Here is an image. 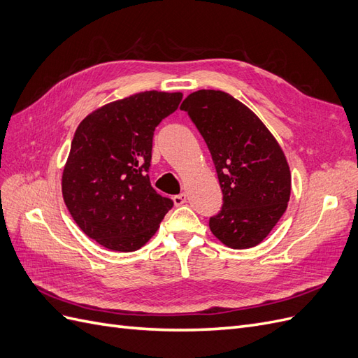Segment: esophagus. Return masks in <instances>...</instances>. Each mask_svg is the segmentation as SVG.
<instances>
[{"mask_svg": "<svg viewBox=\"0 0 358 358\" xmlns=\"http://www.w3.org/2000/svg\"><path fill=\"white\" fill-rule=\"evenodd\" d=\"M173 201H175L176 206L185 204L187 203V194L182 192V194H179V196H175V197H173Z\"/></svg>", "mask_w": 358, "mask_h": 358, "instance_id": "1", "label": "esophagus"}]
</instances>
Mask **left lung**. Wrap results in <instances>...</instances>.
<instances>
[{
	"mask_svg": "<svg viewBox=\"0 0 358 358\" xmlns=\"http://www.w3.org/2000/svg\"><path fill=\"white\" fill-rule=\"evenodd\" d=\"M180 109L208 145L222 189V209L209 220L210 231L233 249L262 243L289 201L291 173L282 148L262 119L227 92L196 91Z\"/></svg>",
	"mask_w": 358,
	"mask_h": 358,
	"instance_id": "left-lung-1",
	"label": "left lung"
}]
</instances>
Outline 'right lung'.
<instances>
[{
	"label": "right lung",
	"instance_id": "right-lung-1",
	"mask_svg": "<svg viewBox=\"0 0 358 358\" xmlns=\"http://www.w3.org/2000/svg\"><path fill=\"white\" fill-rule=\"evenodd\" d=\"M180 100V92H138L101 106L76 129L62 197L79 229L101 246L137 251L171 209L150 187L148 170L155 127Z\"/></svg>",
	"mask_w": 358,
	"mask_h": 358
}]
</instances>
